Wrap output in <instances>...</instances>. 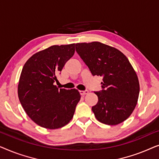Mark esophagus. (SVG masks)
<instances>
[{"mask_svg": "<svg viewBox=\"0 0 159 159\" xmlns=\"http://www.w3.org/2000/svg\"><path fill=\"white\" fill-rule=\"evenodd\" d=\"M89 93V91L88 90H80V94H81L82 95H86V94H88V93Z\"/></svg>", "mask_w": 159, "mask_h": 159, "instance_id": "esophagus-1", "label": "esophagus"}]
</instances>
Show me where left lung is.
<instances>
[{"instance_id":"obj_1","label":"left lung","mask_w":159,"mask_h":159,"mask_svg":"<svg viewBox=\"0 0 159 159\" xmlns=\"http://www.w3.org/2000/svg\"><path fill=\"white\" fill-rule=\"evenodd\" d=\"M76 51L93 76L103 77L102 90L92 107L100 122L116 125L125 121L138 103L140 84L128 58L115 48L99 42L75 44Z\"/></svg>"}]
</instances>
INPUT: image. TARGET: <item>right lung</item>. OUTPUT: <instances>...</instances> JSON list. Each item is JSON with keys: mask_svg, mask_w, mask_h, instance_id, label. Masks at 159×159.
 <instances>
[{"mask_svg": "<svg viewBox=\"0 0 159 159\" xmlns=\"http://www.w3.org/2000/svg\"><path fill=\"white\" fill-rule=\"evenodd\" d=\"M75 44L53 45L31 56L24 65L18 84L19 101L34 122L46 129L67 125L80 100L76 89L58 90L54 82L67 61L75 54Z\"/></svg>", "mask_w": 159, "mask_h": 159, "instance_id": "right-lung-1", "label": "right lung"}]
</instances>
